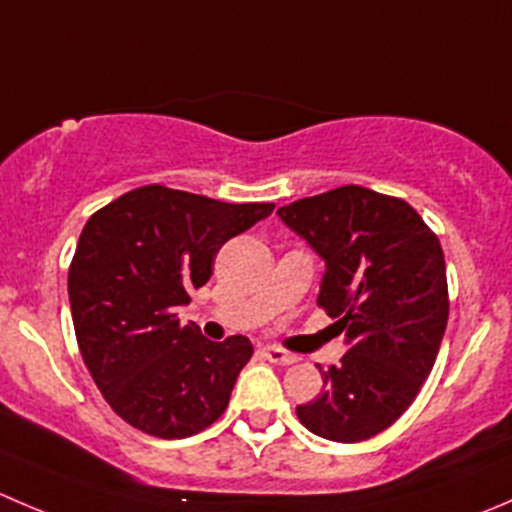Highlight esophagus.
<instances>
[{
	"label": "esophagus",
	"mask_w": 512,
	"mask_h": 512,
	"mask_svg": "<svg viewBox=\"0 0 512 512\" xmlns=\"http://www.w3.org/2000/svg\"><path fill=\"white\" fill-rule=\"evenodd\" d=\"M262 352H265V356L272 364H294V361H297V354H289L287 349L282 347H265Z\"/></svg>",
	"instance_id": "esophagus-1"
}]
</instances>
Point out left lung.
I'll list each match as a JSON object with an SVG mask.
<instances>
[{
  "instance_id": "obj_1",
  "label": "left lung",
  "mask_w": 512,
  "mask_h": 512,
  "mask_svg": "<svg viewBox=\"0 0 512 512\" xmlns=\"http://www.w3.org/2000/svg\"><path fill=\"white\" fill-rule=\"evenodd\" d=\"M277 215L327 262L317 304L349 344L337 366H319L324 391L297 418L329 441H366L414 404L436 364L448 324L441 242L406 200L361 185Z\"/></svg>"
}]
</instances>
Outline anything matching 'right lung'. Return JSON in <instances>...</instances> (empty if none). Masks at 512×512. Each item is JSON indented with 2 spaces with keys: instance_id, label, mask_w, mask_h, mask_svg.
<instances>
[{
  "instance_id": "right-lung-1",
  "label": "right lung",
  "mask_w": 512,
  "mask_h": 512,
  "mask_svg": "<svg viewBox=\"0 0 512 512\" xmlns=\"http://www.w3.org/2000/svg\"><path fill=\"white\" fill-rule=\"evenodd\" d=\"M272 210L153 183L103 205L81 230L69 265L76 342L103 399L133 428L185 438L225 414L250 339L210 342L175 312L210 280L220 247Z\"/></svg>"
}]
</instances>
